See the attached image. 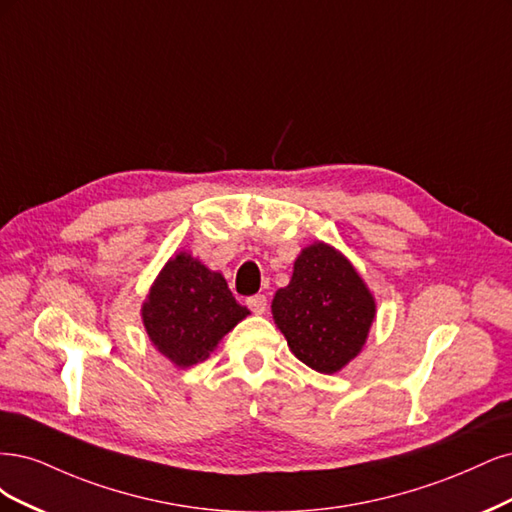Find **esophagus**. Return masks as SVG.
I'll use <instances>...</instances> for the list:
<instances>
[{
    "mask_svg": "<svg viewBox=\"0 0 512 512\" xmlns=\"http://www.w3.org/2000/svg\"><path fill=\"white\" fill-rule=\"evenodd\" d=\"M246 304H249V308L255 312V315H263V312L268 310V298H266V295H261V293L251 295V298L246 300Z\"/></svg>",
    "mask_w": 512,
    "mask_h": 512,
    "instance_id": "esophagus-1",
    "label": "esophagus"
}]
</instances>
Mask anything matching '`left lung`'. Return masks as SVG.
<instances>
[{
  "label": "left lung",
  "mask_w": 512,
  "mask_h": 512,
  "mask_svg": "<svg viewBox=\"0 0 512 512\" xmlns=\"http://www.w3.org/2000/svg\"><path fill=\"white\" fill-rule=\"evenodd\" d=\"M272 317L295 357L334 374L364 349L376 304L353 263L315 242L295 259L289 285L276 291Z\"/></svg>",
  "instance_id": "left-lung-1"
}]
</instances>
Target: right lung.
I'll use <instances>...</instances> for the list:
<instances>
[{
	"label": "right lung",
	"mask_w": 512,
	"mask_h": 512,
	"mask_svg": "<svg viewBox=\"0 0 512 512\" xmlns=\"http://www.w3.org/2000/svg\"><path fill=\"white\" fill-rule=\"evenodd\" d=\"M249 315L223 274L185 251L163 266L142 304L148 338L178 368L208 359L219 340Z\"/></svg>",
	"instance_id": "1"
}]
</instances>
